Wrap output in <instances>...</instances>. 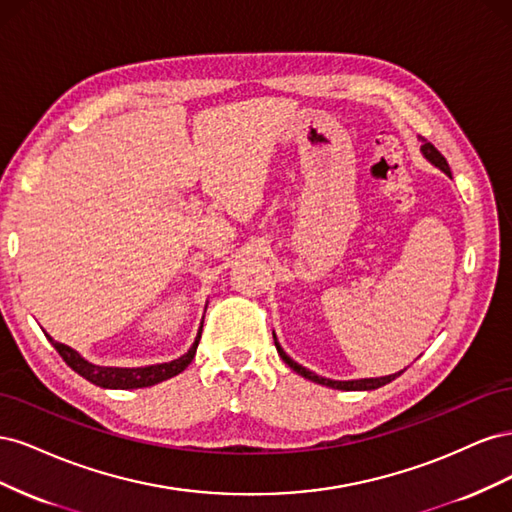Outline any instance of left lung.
Returning <instances> with one entry per match:
<instances>
[{"label":"left lung","instance_id":"left-lung-1","mask_svg":"<svg viewBox=\"0 0 512 512\" xmlns=\"http://www.w3.org/2000/svg\"><path fill=\"white\" fill-rule=\"evenodd\" d=\"M421 153H423V158L427 160V162H431L433 166L436 168H440L442 173H446L448 177H451V168H448V162L444 160V156L442 153L433 147L431 143H427V141H423V145H421ZM273 339H275V348H277V354L282 356V361L292 369V371H297L299 376H303V378H307V380H312V382H316V384H322V386H329V389H337V391H374V389H380V386H384V384H389V382H393L395 378H399L401 374H404L406 369H401V371H397V374H391V376H380V378H359V380H331V378H324V376H318L316 371H309L307 367H303V365H299L297 361H292L290 356L284 352V348L280 346V342H277V335H275V331H273Z\"/></svg>","mask_w":512,"mask_h":512}]
</instances>
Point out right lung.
<instances>
[{
  "label": "right lung",
  "mask_w": 512,
  "mask_h": 512,
  "mask_svg": "<svg viewBox=\"0 0 512 512\" xmlns=\"http://www.w3.org/2000/svg\"><path fill=\"white\" fill-rule=\"evenodd\" d=\"M200 333H203V322H200L198 333L194 337V344L183 356H179V359H175V361L145 365V367H104V365H96V363L87 361L85 356L76 352L74 348L61 344V342H55V339L49 333H46V337H49V342L61 354V359L68 363V367H72L76 374L83 376L91 384L102 386V389L128 391V389H145V386H153V384L164 382L168 378L181 374V371L188 367L194 359L198 342H200Z\"/></svg>",
  "instance_id": "1"
}]
</instances>
